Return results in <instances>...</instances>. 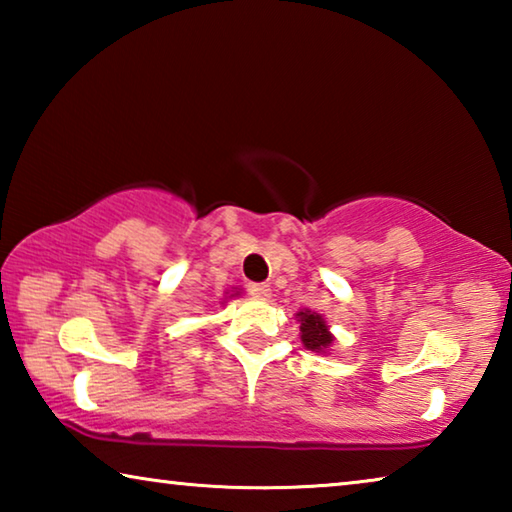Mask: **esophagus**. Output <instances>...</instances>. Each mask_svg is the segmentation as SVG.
Returning a JSON list of instances; mask_svg holds the SVG:
<instances>
[{"instance_id": "34e87169", "label": "esophagus", "mask_w": 512, "mask_h": 512, "mask_svg": "<svg viewBox=\"0 0 512 512\" xmlns=\"http://www.w3.org/2000/svg\"><path fill=\"white\" fill-rule=\"evenodd\" d=\"M248 293L257 300H268L271 298V287H268V284L253 282V284H248Z\"/></svg>"}]
</instances>
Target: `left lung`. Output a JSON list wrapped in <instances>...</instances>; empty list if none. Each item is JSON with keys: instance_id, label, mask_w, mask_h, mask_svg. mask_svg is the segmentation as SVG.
Here are the masks:
<instances>
[{"instance_id": "8db88e82", "label": "left lung", "mask_w": 512, "mask_h": 512, "mask_svg": "<svg viewBox=\"0 0 512 512\" xmlns=\"http://www.w3.org/2000/svg\"><path fill=\"white\" fill-rule=\"evenodd\" d=\"M296 318L300 320L302 345H305V348L311 352H327L329 345L334 343V336H332V332H329L327 320L311 309L298 311Z\"/></svg>"}]
</instances>
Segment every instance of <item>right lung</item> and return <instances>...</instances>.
I'll use <instances>...</instances> for the list:
<instances>
[{"label":"right lung","instance_id":"1","mask_svg":"<svg viewBox=\"0 0 512 512\" xmlns=\"http://www.w3.org/2000/svg\"><path fill=\"white\" fill-rule=\"evenodd\" d=\"M232 296H239V291H237V293H232Z\"/></svg>","mask_w":512,"mask_h":512}]
</instances>
